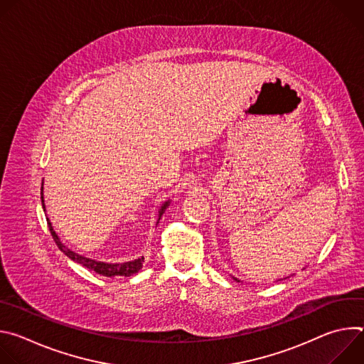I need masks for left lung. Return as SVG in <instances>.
<instances>
[{
	"instance_id": "obj_1",
	"label": "left lung",
	"mask_w": 364,
	"mask_h": 364,
	"mask_svg": "<svg viewBox=\"0 0 364 364\" xmlns=\"http://www.w3.org/2000/svg\"><path fill=\"white\" fill-rule=\"evenodd\" d=\"M233 279H235V281H237V282H239V279H237V278H233Z\"/></svg>"
}]
</instances>
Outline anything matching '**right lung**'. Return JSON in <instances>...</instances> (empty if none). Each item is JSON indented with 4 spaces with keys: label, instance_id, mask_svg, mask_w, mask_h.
<instances>
[{
    "label": "right lung",
    "instance_id": "1",
    "mask_svg": "<svg viewBox=\"0 0 364 364\" xmlns=\"http://www.w3.org/2000/svg\"><path fill=\"white\" fill-rule=\"evenodd\" d=\"M41 204H43V209H44V200H43V187H41ZM170 204V200L166 201L161 209L159 212V220L161 219L163 213L166 212L167 205ZM159 223V222H157ZM47 225H48V229H50V233L51 236H53L58 247L66 255L69 256L72 261L80 264L82 267L90 269V271H95L96 274L99 275H103V277H108V278H112V277H131L134 274H136L141 268H142V262H144V256L142 257H138L135 259V261H129V262H124V264H107V262H99V261H95V259H90V257H85L73 250H70L69 247H66L62 242H60V237L56 235V232L53 230V226H51L50 220L47 219Z\"/></svg>",
    "mask_w": 364,
    "mask_h": 364
}]
</instances>
